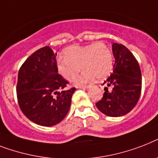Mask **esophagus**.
<instances>
[{"mask_svg": "<svg viewBox=\"0 0 158 158\" xmlns=\"http://www.w3.org/2000/svg\"><path fill=\"white\" fill-rule=\"evenodd\" d=\"M77 88H79V89H88V88H89V85H79Z\"/></svg>", "mask_w": 158, "mask_h": 158, "instance_id": "34e87169", "label": "esophagus"}]
</instances>
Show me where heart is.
I'll return each mask as SVG.
<instances>
[{
    "label": "heart",
    "mask_w": 158,
    "mask_h": 158,
    "mask_svg": "<svg viewBox=\"0 0 158 158\" xmlns=\"http://www.w3.org/2000/svg\"><path fill=\"white\" fill-rule=\"evenodd\" d=\"M64 60L59 59L57 69L67 81H72L80 70H84L74 79L77 85L90 82L95 77L103 80L113 68V56L110 48L103 42L86 45H73L64 51Z\"/></svg>",
    "instance_id": "heart-1"
}]
</instances>
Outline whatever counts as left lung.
Instances as JSON below:
<instances>
[{
    "label": "left lung",
    "mask_w": 158,
    "mask_h": 158,
    "mask_svg": "<svg viewBox=\"0 0 158 158\" xmlns=\"http://www.w3.org/2000/svg\"><path fill=\"white\" fill-rule=\"evenodd\" d=\"M112 50L115 59L113 71L103 83L105 91L96 107L103 114L117 117L130 113L136 105L140 96L142 77L138 62L125 45L113 43Z\"/></svg>",
    "instance_id": "1"
}]
</instances>
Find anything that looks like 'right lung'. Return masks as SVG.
Listing matches in <instances>:
<instances>
[{
	"mask_svg": "<svg viewBox=\"0 0 158 158\" xmlns=\"http://www.w3.org/2000/svg\"><path fill=\"white\" fill-rule=\"evenodd\" d=\"M57 54L45 46L30 55L18 74L17 98L20 109L42 127L59 124L68 114L75 88L58 73Z\"/></svg>",
	"mask_w": 158,
	"mask_h": 158,
	"instance_id": "add662e5",
	"label": "right lung"
}]
</instances>
